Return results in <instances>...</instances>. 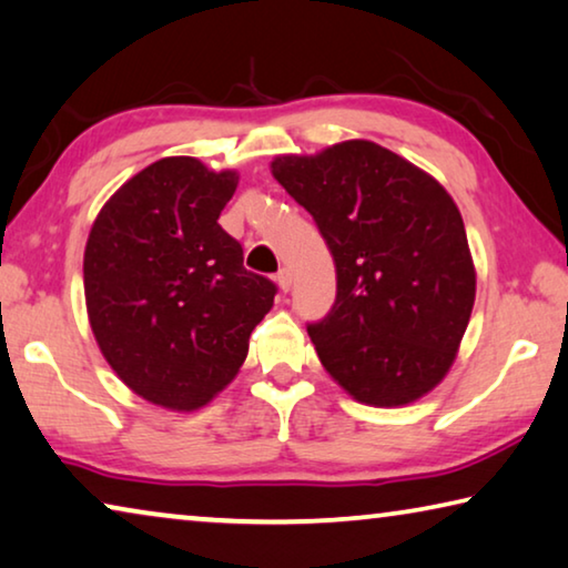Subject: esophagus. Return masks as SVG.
<instances>
[{
	"label": "esophagus",
	"mask_w": 568,
	"mask_h": 568,
	"mask_svg": "<svg viewBox=\"0 0 568 568\" xmlns=\"http://www.w3.org/2000/svg\"><path fill=\"white\" fill-rule=\"evenodd\" d=\"M275 281H277V287H281V291H283V293H287V291H291V285H293V275H291V270H287V267H283V270H281V273H277V275H275Z\"/></svg>",
	"instance_id": "obj_1"
}]
</instances>
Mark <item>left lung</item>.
<instances>
[{
	"instance_id": "8db88e82",
	"label": "left lung",
	"mask_w": 568,
	"mask_h": 568,
	"mask_svg": "<svg viewBox=\"0 0 568 568\" xmlns=\"http://www.w3.org/2000/svg\"><path fill=\"white\" fill-rule=\"evenodd\" d=\"M336 263V303L308 323L321 364L351 397L399 407L445 379L475 303L460 210L445 186L374 141L277 156Z\"/></svg>"
}]
</instances>
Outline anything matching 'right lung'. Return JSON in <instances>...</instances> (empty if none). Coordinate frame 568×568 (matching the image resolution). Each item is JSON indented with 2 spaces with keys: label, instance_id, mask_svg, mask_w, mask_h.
<instances>
[{
  "label": "right lung",
  "instance_id": "add662e5",
  "mask_svg": "<svg viewBox=\"0 0 568 568\" xmlns=\"http://www.w3.org/2000/svg\"><path fill=\"white\" fill-rule=\"evenodd\" d=\"M237 171L169 156L131 176L98 214L83 257L85 305L105 362L151 404L194 412L247 356L277 287L242 265L220 227Z\"/></svg>",
  "mask_w": 568,
  "mask_h": 568
}]
</instances>
